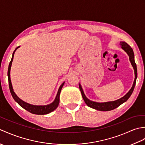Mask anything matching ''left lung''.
Returning <instances> with one entry per match:
<instances>
[{
	"label": "left lung",
	"instance_id": "8db88e82",
	"mask_svg": "<svg viewBox=\"0 0 145 145\" xmlns=\"http://www.w3.org/2000/svg\"><path fill=\"white\" fill-rule=\"evenodd\" d=\"M120 45H121L122 49H123V50L127 52V54L128 55L129 58H130V61L135 70V80L133 82V86H132V87L130 90V91H129L124 97L120 98L118 100L113 101H108V102L98 103V102H95V101H91L89 99H88V98L86 97L85 95L84 94V92L83 91L81 85L79 84V88L81 91L83 99H84V100L85 101V103L87 105V106L92 108H94L95 110H100V111H105H105L112 110L113 109L116 108H117L118 106H119L120 105L123 103L124 102H125V101H127L128 98L131 96L132 93H133V90L135 87V84H136L137 78V65L135 63V55L133 53V50L130 46L125 42H120Z\"/></svg>",
	"mask_w": 145,
	"mask_h": 145
}]
</instances>
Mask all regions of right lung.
Masks as SVG:
<instances>
[{
    "label": "right lung",
    "mask_w": 145,
    "mask_h": 145,
    "mask_svg": "<svg viewBox=\"0 0 145 145\" xmlns=\"http://www.w3.org/2000/svg\"><path fill=\"white\" fill-rule=\"evenodd\" d=\"M19 47H20V46H19ZM19 47H17L16 48H15L14 52H13L11 61H10V63H9V65H8V72H7L9 88H10V93H11L12 97H13L14 100L16 101V102L18 105H19L20 106H22L23 108L26 110L27 111H28V112H30L31 113L35 114V115H45V114H48L49 113L53 112L54 110H55V109L57 108L58 106V104H59L60 91H61V88H62L63 86L65 84V82H63V84L60 85V87H59V88H58L57 96L55 98V100L53 101V102L51 103L50 104L47 105H31V104H29L28 103H26V102H25V101H24L23 100H22L21 99H20V98L17 96V95L15 94V92L14 91L13 88H12L11 80H10V69H11L12 61H13L15 52Z\"/></svg>",
    "instance_id": "right-lung-1"
}]
</instances>
